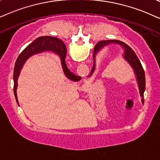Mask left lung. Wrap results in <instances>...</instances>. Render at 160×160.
<instances>
[{
  "label": "left lung",
  "instance_id": "left-lung-1",
  "mask_svg": "<svg viewBox=\"0 0 160 160\" xmlns=\"http://www.w3.org/2000/svg\"><path fill=\"white\" fill-rule=\"evenodd\" d=\"M111 44H117L122 47L123 49V58L124 60L131 66L132 68L134 73H135L136 80L138 82V88H139V92L140 95L142 98V103H144V91L146 89V78H145V72L144 69L142 68L141 63L139 59H138V56L134 52L132 49L130 47L125 44L124 42L119 41V40H103V41H100L96 44L94 50H93V65L92 69H91V73L88 74V78L92 75L93 72L95 71L96 68V55L97 52H99L100 50H102L104 47L109 45Z\"/></svg>",
  "mask_w": 160,
  "mask_h": 160
}]
</instances>
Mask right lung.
I'll return each instance as SVG.
<instances>
[{
    "instance_id": "obj_1",
    "label": "right lung",
    "mask_w": 160,
    "mask_h": 160,
    "mask_svg": "<svg viewBox=\"0 0 160 160\" xmlns=\"http://www.w3.org/2000/svg\"><path fill=\"white\" fill-rule=\"evenodd\" d=\"M44 51H51V52L56 53L59 55L61 58L63 73L68 79L74 82H78L81 79V77L75 75L68 69L65 61L66 55H67V48H66L64 43L60 39L53 37H49V36L39 37L34 40L31 44H30L20 53V55H19L18 59H17L15 65H14L13 75L14 93L18 104V96H17V88H18V80L23 65H24L25 61L32 55L37 54V53H41L42 52H44Z\"/></svg>"
}]
</instances>
